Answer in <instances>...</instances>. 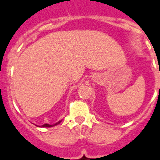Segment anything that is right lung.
Returning <instances> with one entry per match:
<instances>
[{"label":"right lung","instance_id":"add662e5","mask_svg":"<svg viewBox=\"0 0 160 160\" xmlns=\"http://www.w3.org/2000/svg\"><path fill=\"white\" fill-rule=\"evenodd\" d=\"M62 122V120L59 121V122H56L55 124H48V123H45V124H43V125H42L41 127L42 128H50V127H54V126H56V125H57V124H59L60 122Z\"/></svg>","mask_w":160,"mask_h":160}]
</instances>
